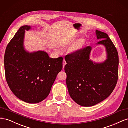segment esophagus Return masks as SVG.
<instances>
[{
	"label": "esophagus",
	"instance_id": "1",
	"mask_svg": "<svg viewBox=\"0 0 128 128\" xmlns=\"http://www.w3.org/2000/svg\"><path fill=\"white\" fill-rule=\"evenodd\" d=\"M66 61H65V60H63V68H64L65 65H66Z\"/></svg>",
	"mask_w": 128,
	"mask_h": 128
}]
</instances>
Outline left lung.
<instances>
[{
    "label": "left lung",
    "instance_id": "obj_1",
    "mask_svg": "<svg viewBox=\"0 0 128 128\" xmlns=\"http://www.w3.org/2000/svg\"><path fill=\"white\" fill-rule=\"evenodd\" d=\"M97 45L105 46L107 60L96 63L90 60L92 47L76 51L65 56L68 91L74 101L83 107H91L107 98L114 90L118 78V54L105 32L96 30Z\"/></svg>",
    "mask_w": 128,
    "mask_h": 128
}]
</instances>
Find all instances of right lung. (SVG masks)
I'll use <instances>...</instances> for the list:
<instances>
[{"label": "right lung", "instance_id": "add662e5", "mask_svg": "<svg viewBox=\"0 0 128 128\" xmlns=\"http://www.w3.org/2000/svg\"><path fill=\"white\" fill-rule=\"evenodd\" d=\"M20 28L7 45L4 56L6 79L10 90L21 100L37 104L49 96L58 73L63 68V57L52 58L44 51L29 52L24 49L25 30Z\"/></svg>", "mask_w": 128, "mask_h": 128}]
</instances>
